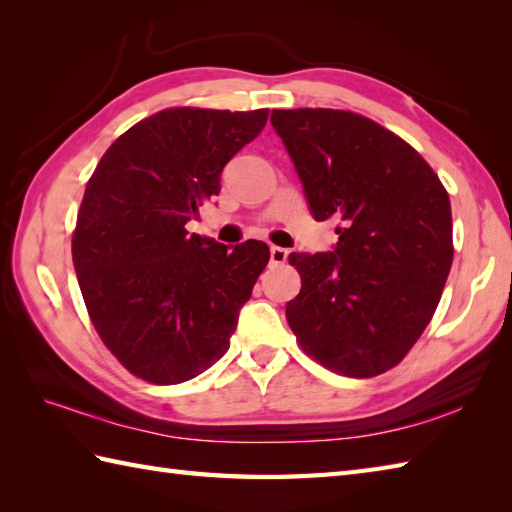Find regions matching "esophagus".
<instances>
[{"label":"esophagus","instance_id":"1","mask_svg":"<svg viewBox=\"0 0 512 512\" xmlns=\"http://www.w3.org/2000/svg\"><path fill=\"white\" fill-rule=\"evenodd\" d=\"M288 259V250L281 248V246H270V264L277 266V264H284Z\"/></svg>","mask_w":512,"mask_h":512}]
</instances>
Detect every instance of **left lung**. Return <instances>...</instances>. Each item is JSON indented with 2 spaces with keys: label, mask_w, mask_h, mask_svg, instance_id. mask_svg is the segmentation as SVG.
Returning <instances> with one entry per match:
<instances>
[{
  "label": "left lung",
  "mask_w": 512,
  "mask_h": 512,
  "mask_svg": "<svg viewBox=\"0 0 512 512\" xmlns=\"http://www.w3.org/2000/svg\"><path fill=\"white\" fill-rule=\"evenodd\" d=\"M310 213L336 220L330 253H290L301 292L286 319L303 352L336 374L398 365L438 308L453 262L451 202L416 149L365 116L275 110Z\"/></svg>",
  "instance_id": "left-lung-1"
}]
</instances>
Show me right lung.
<instances>
[{
  "mask_svg": "<svg viewBox=\"0 0 512 512\" xmlns=\"http://www.w3.org/2000/svg\"><path fill=\"white\" fill-rule=\"evenodd\" d=\"M266 121L268 110L173 107L127 129L96 165L72 262L96 332L134 376L178 385L226 354L270 250L184 226Z\"/></svg>",
  "mask_w": 512,
  "mask_h": 512,
  "instance_id": "1",
  "label": "right lung"
}]
</instances>
